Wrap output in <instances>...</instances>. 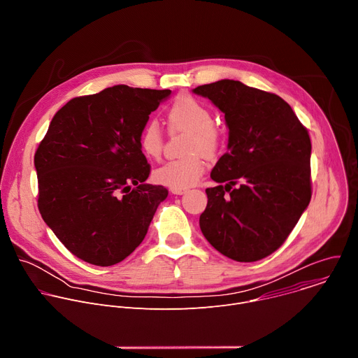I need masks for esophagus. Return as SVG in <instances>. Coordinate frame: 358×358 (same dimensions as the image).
<instances>
[{
	"mask_svg": "<svg viewBox=\"0 0 358 358\" xmlns=\"http://www.w3.org/2000/svg\"><path fill=\"white\" fill-rule=\"evenodd\" d=\"M170 191H171V194H176V195H182L187 192V189H184V188H170Z\"/></svg>",
	"mask_w": 358,
	"mask_h": 358,
	"instance_id": "esophagus-1",
	"label": "esophagus"
}]
</instances>
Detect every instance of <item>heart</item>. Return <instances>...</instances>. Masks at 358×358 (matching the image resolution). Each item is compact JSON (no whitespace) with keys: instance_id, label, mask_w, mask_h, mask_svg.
<instances>
[{"instance_id":"obj_1","label":"heart","mask_w":358,"mask_h":358,"mask_svg":"<svg viewBox=\"0 0 358 358\" xmlns=\"http://www.w3.org/2000/svg\"><path fill=\"white\" fill-rule=\"evenodd\" d=\"M173 130L189 133L185 152L189 156L169 162L152 173L155 181L170 188H188L195 185L206 171V157H213L222 143L221 130L213 123V113L207 105L192 96L178 97L169 112ZM163 134L157 122L150 120L138 136V147L148 159H159L163 151ZM201 154L199 155V152Z\"/></svg>"}]
</instances>
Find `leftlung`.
Returning a JSON list of instances; mask_svg holds the SVG:
<instances>
[{"mask_svg": "<svg viewBox=\"0 0 358 358\" xmlns=\"http://www.w3.org/2000/svg\"><path fill=\"white\" fill-rule=\"evenodd\" d=\"M192 92L210 99L229 129L199 228L234 261L264 259L286 241L310 202L309 133L275 93L229 79Z\"/></svg>", "mask_w": 358, "mask_h": 358, "instance_id": "left-lung-1", "label": "left lung"}]
</instances>
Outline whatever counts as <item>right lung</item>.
<instances>
[{"mask_svg":"<svg viewBox=\"0 0 358 358\" xmlns=\"http://www.w3.org/2000/svg\"><path fill=\"white\" fill-rule=\"evenodd\" d=\"M171 90L127 85L69 100L39 143L34 164L45 224L79 259L112 266L143 242L169 191L145 180L138 136Z\"/></svg>","mask_w":358,"mask_h":358,"instance_id":"right-lung-1","label":"right lung"}]
</instances>
